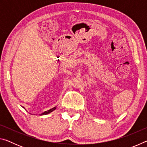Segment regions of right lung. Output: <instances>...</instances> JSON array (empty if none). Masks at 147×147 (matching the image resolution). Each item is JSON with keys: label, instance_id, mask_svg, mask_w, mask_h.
<instances>
[{"label": "right lung", "instance_id": "right-lung-1", "mask_svg": "<svg viewBox=\"0 0 147 147\" xmlns=\"http://www.w3.org/2000/svg\"><path fill=\"white\" fill-rule=\"evenodd\" d=\"M56 109V107H54V108H52V109H49V110H47V111H45V112H43V113H42L40 115H47V114H49V113H51L52 111H53L54 110H55V109Z\"/></svg>", "mask_w": 147, "mask_h": 147}]
</instances>
